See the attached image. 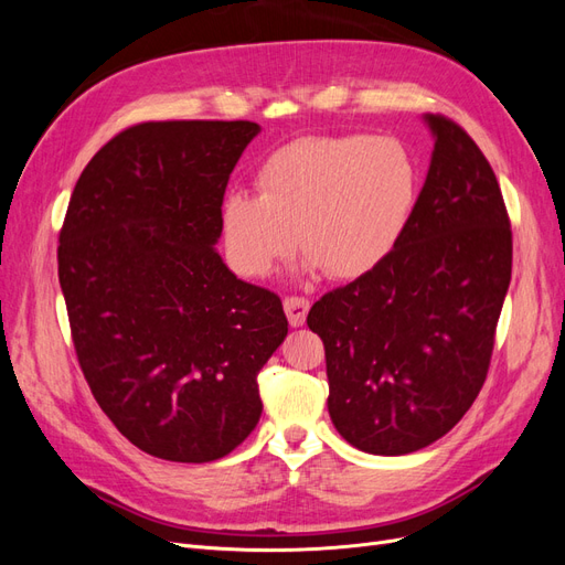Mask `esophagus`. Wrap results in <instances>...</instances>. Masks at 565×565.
<instances>
[{
	"instance_id": "1",
	"label": "esophagus",
	"mask_w": 565,
	"mask_h": 565,
	"mask_svg": "<svg viewBox=\"0 0 565 565\" xmlns=\"http://www.w3.org/2000/svg\"><path fill=\"white\" fill-rule=\"evenodd\" d=\"M282 306H285L289 324H292V328H301L303 320H306V313H309V309H311V301L306 297H295L292 295V297H285Z\"/></svg>"
}]
</instances>
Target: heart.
I'll use <instances>...</instances> for the list:
<instances>
[{
	"mask_svg": "<svg viewBox=\"0 0 565 565\" xmlns=\"http://www.w3.org/2000/svg\"><path fill=\"white\" fill-rule=\"evenodd\" d=\"M262 195L224 202L228 259L264 278L299 247L306 268L355 280L398 245L413 216L419 172L409 150L365 134L309 136L282 146L259 169Z\"/></svg>",
	"mask_w": 565,
	"mask_h": 565,
	"instance_id": "obj_1",
	"label": "heart"
}]
</instances>
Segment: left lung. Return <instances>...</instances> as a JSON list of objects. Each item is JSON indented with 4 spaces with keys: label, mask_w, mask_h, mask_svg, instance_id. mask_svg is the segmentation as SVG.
<instances>
[{
    "label": "left lung",
    "mask_w": 565,
    "mask_h": 565,
    "mask_svg": "<svg viewBox=\"0 0 565 565\" xmlns=\"http://www.w3.org/2000/svg\"><path fill=\"white\" fill-rule=\"evenodd\" d=\"M436 143L398 245L367 276L318 299L337 431L372 455L431 446L488 377L511 280V224L498 177L471 136L426 115Z\"/></svg>",
    "instance_id": "8db88e82"
}]
</instances>
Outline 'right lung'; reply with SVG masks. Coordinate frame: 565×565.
Here are the masks:
<instances>
[{
    "label": "right lung",
    "instance_id": "obj_1",
    "mask_svg": "<svg viewBox=\"0 0 565 565\" xmlns=\"http://www.w3.org/2000/svg\"><path fill=\"white\" fill-rule=\"evenodd\" d=\"M256 134L247 119L127 127L67 204L58 282L79 367L117 431L152 457L214 461L262 417L256 374L287 337L282 301L214 249Z\"/></svg>",
    "mask_w": 565,
    "mask_h": 565
}]
</instances>
